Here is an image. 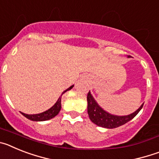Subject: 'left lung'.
<instances>
[{"instance_id":"left-lung-1","label":"left lung","mask_w":159,"mask_h":159,"mask_svg":"<svg viewBox=\"0 0 159 159\" xmlns=\"http://www.w3.org/2000/svg\"><path fill=\"white\" fill-rule=\"evenodd\" d=\"M87 99H88V114L91 121L99 127L108 129L116 128V127H119L122 125L127 123L133 118L135 117L136 115L140 111V110L143 107V104H142L141 107L136 111L128 115V116H118L111 115L105 111L104 110H102V108L98 105V103L95 102L90 92L87 95Z\"/></svg>"}]
</instances>
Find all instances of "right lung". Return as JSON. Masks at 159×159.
<instances>
[{
	"label": "right lung",
	"mask_w": 159,
	"mask_h": 159,
	"mask_svg": "<svg viewBox=\"0 0 159 159\" xmlns=\"http://www.w3.org/2000/svg\"><path fill=\"white\" fill-rule=\"evenodd\" d=\"M72 88L73 85L70 87V88H67L66 91H64L62 93V95L64 93H65L67 91L71 90ZM62 95H60V98H59L58 100H57V102L54 104V106L52 107L50 109H48V110L46 111L42 112V113L40 114H36V115H27V114L22 113V112L21 114L25 116V117L30 119L32 121H45V120H48V119H52V118H54L55 116L58 115L60 109H61V96H62Z\"/></svg>",
	"instance_id": "add662e5"
}]
</instances>
